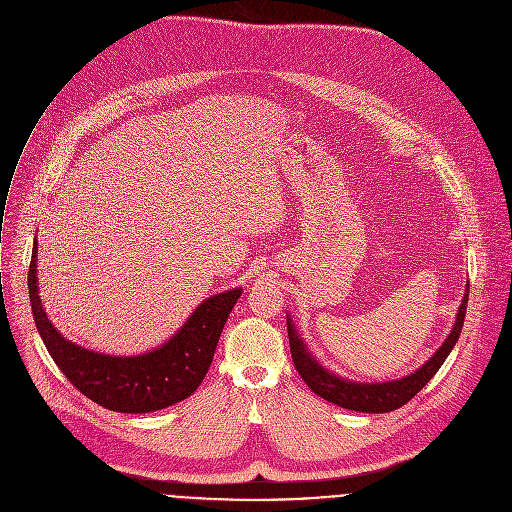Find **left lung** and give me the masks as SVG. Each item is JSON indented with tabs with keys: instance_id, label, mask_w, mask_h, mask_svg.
I'll return each instance as SVG.
<instances>
[{
	"instance_id": "obj_1",
	"label": "left lung",
	"mask_w": 512,
	"mask_h": 512,
	"mask_svg": "<svg viewBox=\"0 0 512 512\" xmlns=\"http://www.w3.org/2000/svg\"><path fill=\"white\" fill-rule=\"evenodd\" d=\"M468 288L470 286H466V292H468ZM466 306H468V294H464V298H462L456 323H454L448 339L418 371H414L407 377H401L395 381H385V383H355V381L343 379L339 375H333L309 353L304 341L294 331L292 319H288L286 325H288V341H290V353H292L294 367L300 373V377L304 379V383L309 385L317 395H321L323 399H327L335 405L345 407V410L365 412V414L393 412V410H397V407L410 401L422 387H426V383L442 367V363L450 355V351L456 345L460 331L464 327Z\"/></svg>"
}]
</instances>
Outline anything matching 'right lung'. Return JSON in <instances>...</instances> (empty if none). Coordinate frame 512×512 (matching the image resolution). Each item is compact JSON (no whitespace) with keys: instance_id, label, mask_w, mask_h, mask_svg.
<instances>
[{"instance_id":"right-lung-1","label":"right lung","mask_w":512,"mask_h":512,"mask_svg":"<svg viewBox=\"0 0 512 512\" xmlns=\"http://www.w3.org/2000/svg\"><path fill=\"white\" fill-rule=\"evenodd\" d=\"M36 256L38 242L32 248L28 288L34 321L50 357L80 393L121 414L157 412L189 397L206 377L224 325L242 294V288L214 294L159 349L115 357L78 347L54 329L38 294Z\"/></svg>"}]
</instances>
